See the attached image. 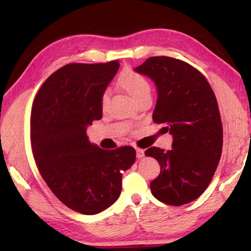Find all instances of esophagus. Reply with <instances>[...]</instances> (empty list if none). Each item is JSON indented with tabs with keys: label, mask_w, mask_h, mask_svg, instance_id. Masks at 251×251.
<instances>
[{
	"label": "esophagus",
	"mask_w": 251,
	"mask_h": 251,
	"mask_svg": "<svg viewBox=\"0 0 251 251\" xmlns=\"http://www.w3.org/2000/svg\"><path fill=\"white\" fill-rule=\"evenodd\" d=\"M136 155H137V158H141L144 156V151L142 149L136 148Z\"/></svg>",
	"instance_id": "esophagus-1"
}]
</instances>
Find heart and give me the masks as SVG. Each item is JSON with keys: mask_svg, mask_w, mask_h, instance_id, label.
I'll return each mask as SVG.
<instances>
[{"mask_svg": "<svg viewBox=\"0 0 251 251\" xmlns=\"http://www.w3.org/2000/svg\"><path fill=\"white\" fill-rule=\"evenodd\" d=\"M117 86L125 91L132 100L138 103L144 100H151V85L150 80L143 74L136 72L130 68L123 70L117 78ZM108 102V93H102L100 96V105L104 108Z\"/></svg>", "mask_w": 251, "mask_h": 251, "instance_id": "1", "label": "heart"}]
</instances>
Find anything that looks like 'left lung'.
<instances>
[{"mask_svg":"<svg viewBox=\"0 0 251 251\" xmlns=\"http://www.w3.org/2000/svg\"><path fill=\"white\" fill-rule=\"evenodd\" d=\"M136 72L156 83L155 124L173 135V149L151 147L160 174L151 182L153 196L162 203L180 206L204 193L222 154L223 127L216 95L204 75L183 60L151 56Z\"/></svg>","mask_w":251,"mask_h":251,"instance_id":"1","label":"left lung"}]
</instances>
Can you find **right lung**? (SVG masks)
<instances>
[{
  "instance_id": "add662e5",
  "label": "right lung",
  "mask_w": 251,
  "mask_h": 251,
  "mask_svg": "<svg viewBox=\"0 0 251 251\" xmlns=\"http://www.w3.org/2000/svg\"><path fill=\"white\" fill-rule=\"evenodd\" d=\"M118 68V60L68 64L45 80L32 102L30 139L37 169L56 198L83 215L98 214L118 199L120 171L135 162L134 148L102 150L87 137V126L102 117L100 96Z\"/></svg>"
}]
</instances>
